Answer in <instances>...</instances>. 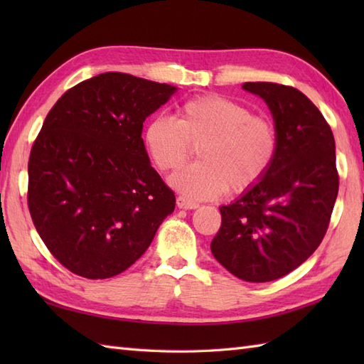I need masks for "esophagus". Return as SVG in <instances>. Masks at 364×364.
Returning <instances> with one entry per match:
<instances>
[{
  "instance_id": "esophagus-1",
  "label": "esophagus",
  "mask_w": 364,
  "mask_h": 364,
  "mask_svg": "<svg viewBox=\"0 0 364 364\" xmlns=\"http://www.w3.org/2000/svg\"><path fill=\"white\" fill-rule=\"evenodd\" d=\"M176 205L178 208H181V210H197L200 206L197 202H194V200H191L184 196H180L176 198Z\"/></svg>"
}]
</instances>
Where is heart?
Instances as JSON below:
<instances>
[{
	"label": "heart",
	"instance_id": "b5f03b06",
	"mask_svg": "<svg viewBox=\"0 0 364 364\" xmlns=\"http://www.w3.org/2000/svg\"><path fill=\"white\" fill-rule=\"evenodd\" d=\"M144 145L153 164L173 172L200 145V161L172 176V184L192 198L245 192L264 180L278 153V134L266 115L222 95L188 100L178 120L154 115L144 129Z\"/></svg>",
	"mask_w": 364,
	"mask_h": 364
}]
</instances>
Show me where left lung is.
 I'll return each mask as SVG.
<instances>
[{"label":"left lung","mask_w":364,"mask_h":364,"mask_svg":"<svg viewBox=\"0 0 364 364\" xmlns=\"http://www.w3.org/2000/svg\"><path fill=\"white\" fill-rule=\"evenodd\" d=\"M242 89L267 103L278 153L264 180L220 206L211 252L235 277L264 283L297 269L327 233L339 188L335 137L322 112L296 87L244 82Z\"/></svg>","instance_id":"1"}]
</instances>
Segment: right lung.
Segmentation results:
<instances>
[{"label":"right lung","instance_id":"add662e5","mask_svg":"<svg viewBox=\"0 0 364 364\" xmlns=\"http://www.w3.org/2000/svg\"><path fill=\"white\" fill-rule=\"evenodd\" d=\"M176 87L107 72L68 89L50 109L28 162V208L46 249L70 272L122 274L175 210L150 166L145 119Z\"/></svg>","mask_w":364,"mask_h":364}]
</instances>
